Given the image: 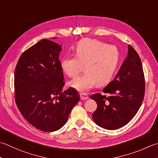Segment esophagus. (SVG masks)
<instances>
[{
    "label": "esophagus",
    "mask_w": 158,
    "mask_h": 158,
    "mask_svg": "<svg viewBox=\"0 0 158 158\" xmlns=\"http://www.w3.org/2000/svg\"><path fill=\"white\" fill-rule=\"evenodd\" d=\"M80 97H81V100H86L88 98V96L85 93H80Z\"/></svg>",
    "instance_id": "1"
}]
</instances>
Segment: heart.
Here are the masks:
<instances>
[{
  "label": "heart",
  "instance_id": "obj_1",
  "mask_svg": "<svg viewBox=\"0 0 158 158\" xmlns=\"http://www.w3.org/2000/svg\"><path fill=\"white\" fill-rule=\"evenodd\" d=\"M75 57H64L60 66L64 73L74 77L83 69L85 72L70 81L71 87L82 92L89 91L98 83H109L118 69L120 55L118 48L107 45L98 40L85 38L80 40L74 48Z\"/></svg>",
  "mask_w": 158,
  "mask_h": 158
}]
</instances>
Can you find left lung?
<instances>
[{"instance_id":"8db88e82","label":"left lung","mask_w":158,"mask_h":158,"mask_svg":"<svg viewBox=\"0 0 158 158\" xmlns=\"http://www.w3.org/2000/svg\"><path fill=\"white\" fill-rule=\"evenodd\" d=\"M144 84L140 58L134 48L128 45L127 56L118 73L103 89L108 95L97 93L90 97L98 106L92 116L96 124L108 130L127 124L143 103Z\"/></svg>"}]
</instances>
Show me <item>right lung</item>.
Returning a JSON list of instances; mask_svg holds the SVG:
<instances>
[{
	"mask_svg": "<svg viewBox=\"0 0 158 158\" xmlns=\"http://www.w3.org/2000/svg\"><path fill=\"white\" fill-rule=\"evenodd\" d=\"M61 46L43 39L21 55L14 73L15 99L27 121L43 131L66 124L80 96L75 88L63 91L65 82L59 60Z\"/></svg>",
	"mask_w": 158,
	"mask_h": 158,
	"instance_id": "obj_1",
	"label": "right lung"
}]
</instances>
